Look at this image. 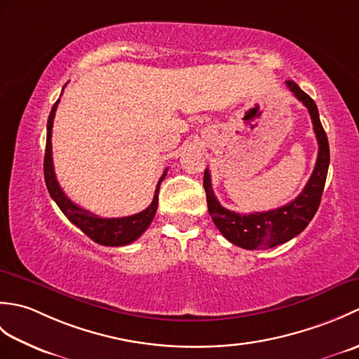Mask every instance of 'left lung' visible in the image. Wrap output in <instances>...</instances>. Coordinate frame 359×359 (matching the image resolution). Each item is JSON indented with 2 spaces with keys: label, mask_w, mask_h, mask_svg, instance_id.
<instances>
[{
  "label": "left lung",
  "mask_w": 359,
  "mask_h": 359,
  "mask_svg": "<svg viewBox=\"0 0 359 359\" xmlns=\"http://www.w3.org/2000/svg\"><path fill=\"white\" fill-rule=\"evenodd\" d=\"M285 85L297 100L302 102V104L309 109L319 147L315 170L301 194L294 201L276 210L239 215V212L224 208L219 203L211 188L210 171L205 170L203 174V188L205 193H207L208 211L212 222H215L226 241L247 250L273 248L293 239L294 236L306 230L310 220L316 215L319 203H321L327 171H329V140H327L321 120H319L316 103L294 81L288 80L285 81Z\"/></svg>",
  "instance_id": "obj_1"
}]
</instances>
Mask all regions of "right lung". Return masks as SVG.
Returning a JSON list of instances; mask_svg holds the SVG:
<instances>
[{"label":"right lung","mask_w":359,"mask_h":359,"mask_svg":"<svg viewBox=\"0 0 359 359\" xmlns=\"http://www.w3.org/2000/svg\"><path fill=\"white\" fill-rule=\"evenodd\" d=\"M57 106H58V102L52 106V111L48 118V139H46V151H44V180L50 197L55 201L60 210L63 211V215L69 219L75 226H79L80 230L88 236V238H90L97 243H100V245L121 247L137 241L144 233V230L151 225L152 219L156 216L157 205H158V189H160V184H162V180L165 179L168 168L163 171L162 177L158 179L154 199H152L151 205L147 210L137 212V215L108 219V217L97 216L94 212L79 207V205H75L69 197L65 194L62 187L58 185L55 171H53L50 139H52V125H53V117H55Z\"/></svg>","instance_id":"add662e5"}]
</instances>
